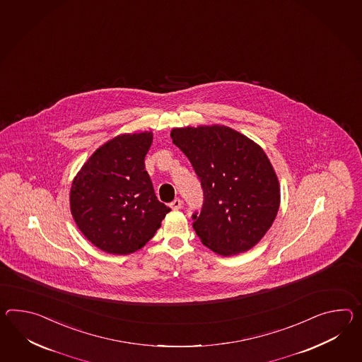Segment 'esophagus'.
<instances>
[{
	"label": "esophagus",
	"mask_w": 362,
	"mask_h": 362,
	"mask_svg": "<svg viewBox=\"0 0 362 362\" xmlns=\"http://www.w3.org/2000/svg\"><path fill=\"white\" fill-rule=\"evenodd\" d=\"M170 206H171L174 211H177V209H180V208L183 206V202H182L180 199H175L174 202L170 203Z\"/></svg>",
	"instance_id": "1"
}]
</instances>
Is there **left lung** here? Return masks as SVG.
Wrapping results in <instances>:
<instances>
[{
    "instance_id": "8db88e82",
    "label": "left lung",
    "mask_w": 362,
    "mask_h": 362,
    "mask_svg": "<svg viewBox=\"0 0 362 362\" xmlns=\"http://www.w3.org/2000/svg\"><path fill=\"white\" fill-rule=\"evenodd\" d=\"M173 142L189 159L204 192L192 226L204 245L220 255L255 246L280 206V188L263 149L223 127L175 128Z\"/></svg>"
}]
</instances>
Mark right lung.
Returning a JSON list of instances; mask_svg holds the SVG:
<instances>
[{"instance_id": "obj_1", "label": "right lung", "mask_w": 362, "mask_h": 362, "mask_svg": "<svg viewBox=\"0 0 362 362\" xmlns=\"http://www.w3.org/2000/svg\"><path fill=\"white\" fill-rule=\"evenodd\" d=\"M150 132L122 134L88 158L73 180L71 209L83 235L108 254L140 250L171 209L160 203L145 170Z\"/></svg>"}]
</instances>
